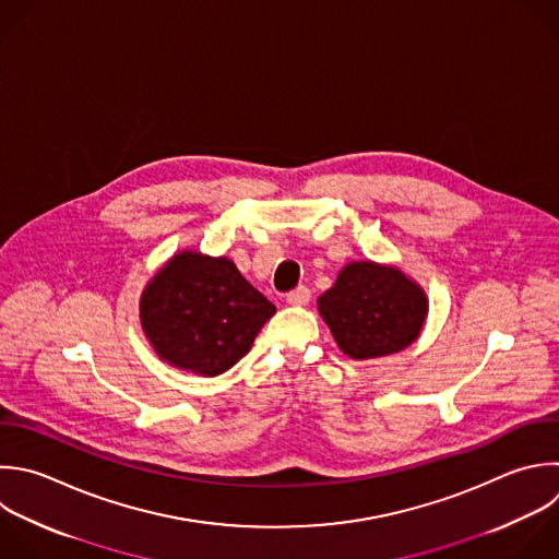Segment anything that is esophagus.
<instances>
[{"label": "esophagus", "instance_id": "obj_1", "mask_svg": "<svg viewBox=\"0 0 559 559\" xmlns=\"http://www.w3.org/2000/svg\"><path fill=\"white\" fill-rule=\"evenodd\" d=\"M286 301H288L290 306H306V304L310 301V290H308V286H297L295 290H290V293L286 295Z\"/></svg>", "mask_w": 559, "mask_h": 559}]
</instances>
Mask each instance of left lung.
Listing matches in <instances>:
<instances>
[{
	"instance_id": "1",
	"label": "left lung",
	"mask_w": 559,
	"mask_h": 559,
	"mask_svg": "<svg viewBox=\"0 0 559 559\" xmlns=\"http://www.w3.org/2000/svg\"><path fill=\"white\" fill-rule=\"evenodd\" d=\"M317 304L338 347L356 360L402 352L419 336L428 314L421 286L400 269L376 262L347 264Z\"/></svg>"
}]
</instances>
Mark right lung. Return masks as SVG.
I'll return each instance as SVG.
<instances>
[{"label":"right lung","mask_w":559,"mask_h":559,"mask_svg":"<svg viewBox=\"0 0 559 559\" xmlns=\"http://www.w3.org/2000/svg\"><path fill=\"white\" fill-rule=\"evenodd\" d=\"M275 306L227 258L181 251L140 299L146 338L162 360L201 376L231 369L253 345Z\"/></svg>","instance_id":"add662e5"}]
</instances>
